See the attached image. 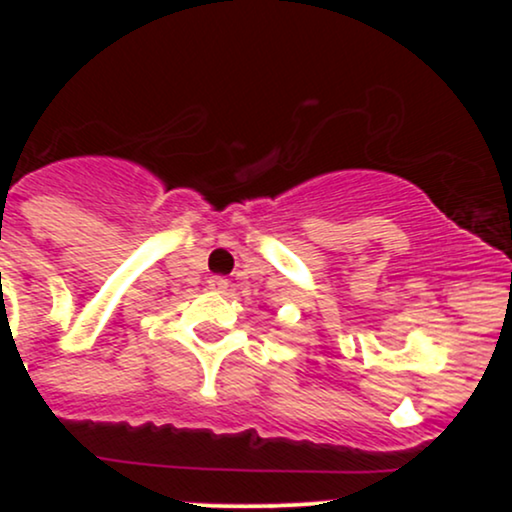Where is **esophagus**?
<instances>
[{
  "label": "esophagus",
  "mask_w": 512,
  "mask_h": 512,
  "mask_svg": "<svg viewBox=\"0 0 512 512\" xmlns=\"http://www.w3.org/2000/svg\"><path fill=\"white\" fill-rule=\"evenodd\" d=\"M207 284H209L211 291H219V293L228 289V279H223V276H211Z\"/></svg>",
  "instance_id": "esophagus-1"
}]
</instances>
